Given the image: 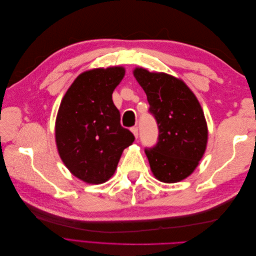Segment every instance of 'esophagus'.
I'll return each instance as SVG.
<instances>
[{
	"label": "esophagus",
	"instance_id": "obj_1",
	"mask_svg": "<svg viewBox=\"0 0 256 256\" xmlns=\"http://www.w3.org/2000/svg\"><path fill=\"white\" fill-rule=\"evenodd\" d=\"M131 131H132V134H134V136L138 138V128L134 126V127L131 128Z\"/></svg>",
	"mask_w": 256,
	"mask_h": 256
}]
</instances>
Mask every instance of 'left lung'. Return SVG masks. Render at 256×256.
I'll return each mask as SVG.
<instances>
[{
  "mask_svg": "<svg viewBox=\"0 0 256 256\" xmlns=\"http://www.w3.org/2000/svg\"><path fill=\"white\" fill-rule=\"evenodd\" d=\"M134 74L157 122V144L145 148L158 180L177 182L187 178L202 159L208 130L202 108L184 81L164 72L136 68Z\"/></svg>",
  "mask_w": 256,
  "mask_h": 256,
  "instance_id": "8db88e82",
  "label": "left lung"
}]
</instances>
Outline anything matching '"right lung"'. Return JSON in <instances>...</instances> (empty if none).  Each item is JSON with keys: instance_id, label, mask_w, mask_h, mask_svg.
I'll return each mask as SVG.
<instances>
[{"instance_id": "add662e5", "label": "right lung", "mask_w": 256, "mask_h": 256, "mask_svg": "<svg viewBox=\"0 0 256 256\" xmlns=\"http://www.w3.org/2000/svg\"><path fill=\"white\" fill-rule=\"evenodd\" d=\"M125 76L122 67L81 74L62 99L56 122L60 159L76 177L102 184L114 174L122 150L134 136L120 125L112 94Z\"/></svg>"}]
</instances>
